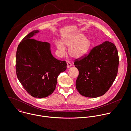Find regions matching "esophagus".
Returning a JSON list of instances; mask_svg holds the SVG:
<instances>
[{"label":"esophagus","instance_id":"obj_1","mask_svg":"<svg viewBox=\"0 0 131 131\" xmlns=\"http://www.w3.org/2000/svg\"><path fill=\"white\" fill-rule=\"evenodd\" d=\"M72 66L71 63L69 61H67V67L68 68H69L70 67H71Z\"/></svg>","mask_w":131,"mask_h":131}]
</instances>
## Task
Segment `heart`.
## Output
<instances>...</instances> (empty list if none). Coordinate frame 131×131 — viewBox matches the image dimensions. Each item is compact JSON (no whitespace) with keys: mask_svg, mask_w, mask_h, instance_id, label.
<instances>
[{"mask_svg":"<svg viewBox=\"0 0 131 131\" xmlns=\"http://www.w3.org/2000/svg\"><path fill=\"white\" fill-rule=\"evenodd\" d=\"M55 45L62 53L65 51L64 46L69 47V54L74 58H80L84 56L89 50L91 43L90 40L81 33L74 34L65 36L62 39V42L56 41Z\"/></svg>","mask_w":131,"mask_h":131,"instance_id":"1","label":"heart"}]
</instances>
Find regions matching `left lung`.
Listing matches in <instances>:
<instances>
[{
    "label": "left lung",
    "mask_w": 131,
    "mask_h": 131,
    "mask_svg": "<svg viewBox=\"0 0 131 131\" xmlns=\"http://www.w3.org/2000/svg\"><path fill=\"white\" fill-rule=\"evenodd\" d=\"M118 63L117 50L113 43L105 41L95 47L87 56L74 62L79 71L77 90L87 97L103 95L116 78Z\"/></svg>",
    "instance_id": "left-lung-1"
}]
</instances>
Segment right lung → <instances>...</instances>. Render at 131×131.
Listing matches in <instances>:
<instances>
[{
  "mask_svg": "<svg viewBox=\"0 0 131 131\" xmlns=\"http://www.w3.org/2000/svg\"><path fill=\"white\" fill-rule=\"evenodd\" d=\"M39 31L30 32L18 45L15 67L17 77L26 90L32 96L41 99L54 92L57 77L66 70L67 63L53 57L49 43L31 39Z\"/></svg>",
  "mask_w": 131,
  "mask_h": 131,
  "instance_id": "add662e5",
  "label": "right lung"
}]
</instances>
